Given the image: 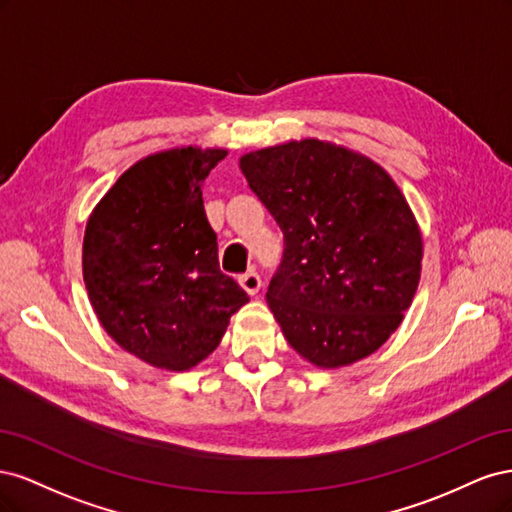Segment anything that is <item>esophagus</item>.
<instances>
[{
  "label": "esophagus",
  "mask_w": 512,
  "mask_h": 512,
  "mask_svg": "<svg viewBox=\"0 0 512 512\" xmlns=\"http://www.w3.org/2000/svg\"><path fill=\"white\" fill-rule=\"evenodd\" d=\"M239 284L247 294H252V297H254V294H258V290L262 286V280H260V275L256 271H247L245 275L239 277Z\"/></svg>",
  "instance_id": "esophagus-1"
}]
</instances>
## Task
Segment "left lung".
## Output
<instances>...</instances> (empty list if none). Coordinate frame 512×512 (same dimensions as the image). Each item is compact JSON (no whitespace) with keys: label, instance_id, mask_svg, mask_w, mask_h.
<instances>
[{"label":"left lung","instance_id":"8db88e82","mask_svg":"<svg viewBox=\"0 0 512 512\" xmlns=\"http://www.w3.org/2000/svg\"><path fill=\"white\" fill-rule=\"evenodd\" d=\"M239 168L284 232L267 303L286 342L322 369L376 352L421 280V230L395 181L316 138L245 153Z\"/></svg>","mask_w":512,"mask_h":512}]
</instances>
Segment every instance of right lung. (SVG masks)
Wrapping results in <instances>:
<instances>
[{"label":"right lung","mask_w":512,"mask_h":512,"mask_svg":"<svg viewBox=\"0 0 512 512\" xmlns=\"http://www.w3.org/2000/svg\"><path fill=\"white\" fill-rule=\"evenodd\" d=\"M226 149L175 147L123 173L89 215L83 280L115 342L168 371L218 348L230 316L250 301L220 271L203 183Z\"/></svg>","instance_id":"1"}]
</instances>
